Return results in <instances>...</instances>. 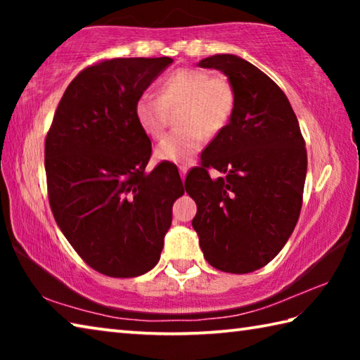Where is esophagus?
<instances>
[{
  "mask_svg": "<svg viewBox=\"0 0 360 360\" xmlns=\"http://www.w3.org/2000/svg\"><path fill=\"white\" fill-rule=\"evenodd\" d=\"M186 174H187V167H179V176H181V179H182V182H184V179H186Z\"/></svg>",
  "mask_w": 360,
  "mask_h": 360,
  "instance_id": "esophagus-1",
  "label": "esophagus"
}]
</instances>
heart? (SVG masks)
I'll return each mask as SVG.
<instances>
[{"label":"heart","instance_id":"obj_1","mask_svg":"<svg viewBox=\"0 0 360 360\" xmlns=\"http://www.w3.org/2000/svg\"><path fill=\"white\" fill-rule=\"evenodd\" d=\"M179 129L163 136L155 158L167 163H187L198 154L205 135L214 136L229 124L235 108V92L225 77H212L205 70H178L160 82L158 96L144 92L135 103L138 125L149 138L167 129L169 111L178 109Z\"/></svg>","mask_w":360,"mask_h":360}]
</instances>
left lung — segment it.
I'll use <instances>...</instances> for the list:
<instances>
[{
  "label": "left lung",
  "mask_w": 360,
  "mask_h": 360,
  "mask_svg": "<svg viewBox=\"0 0 360 360\" xmlns=\"http://www.w3.org/2000/svg\"><path fill=\"white\" fill-rule=\"evenodd\" d=\"M233 87L225 129L186 176L197 203L192 227L211 266L245 275L265 266L295 229L307 178V149L288 96L257 66L222 53L202 60ZM224 173L211 180L209 169Z\"/></svg>",
  "instance_id": "obj_1"
}]
</instances>
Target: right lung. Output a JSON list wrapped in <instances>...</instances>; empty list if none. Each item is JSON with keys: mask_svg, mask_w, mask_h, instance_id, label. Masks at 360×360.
<instances>
[{"mask_svg": "<svg viewBox=\"0 0 360 360\" xmlns=\"http://www.w3.org/2000/svg\"><path fill=\"white\" fill-rule=\"evenodd\" d=\"M173 62L101 60L66 87L44 146L52 214L81 259L101 275L135 278L154 268L184 193L178 168L146 173L150 139L135 103Z\"/></svg>", "mask_w": 360, "mask_h": 360, "instance_id": "add662e5", "label": "right lung"}]
</instances>
